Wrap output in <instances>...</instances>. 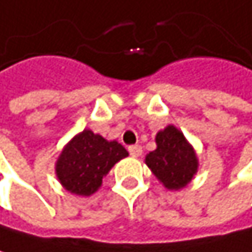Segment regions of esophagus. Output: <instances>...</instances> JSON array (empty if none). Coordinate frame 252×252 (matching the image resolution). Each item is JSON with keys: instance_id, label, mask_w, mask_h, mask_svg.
<instances>
[{"instance_id": "34e87169", "label": "esophagus", "mask_w": 252, "mask_h": 252, "mask_svg": "<svg viewBox=\"0 0 252 252\" xmlns=\"http://www.w3.org/2000/svg\"><path fill=\"white\" fill-rule=\"evenodd\" d=\"M128 152H130V155H131V157L137 158V157H140V155H142V146H139V145H133V146H130V148H128Z\"/></svg>"}]
</instances>
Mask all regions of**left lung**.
Returning <instances> with one entry per match:
<instances>
[{"label": "left lung", "instance_id": "left-lung-1", "mask_svg": "<svg viewBox=\"0 0 252 252\" xmlns=\"http://www.w3.org/2000/svg\"><path fill=\"white\" fill-rule=\"evenodd\" d=\"M157 149L146 155V165L170 190L183 189L198 171L195 149L174 125L157 134Z\"/></svg>", "mask_w": 252, "mask_h": 252}]
</instances>
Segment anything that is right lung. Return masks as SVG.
<instances>
[{"label":"right lung","instance_id":"obj_1","mask_svg":"<svg viewBox=\"0 0 252 252\" xmlns=\"http://www.w3.org/2000/svg\"><path fill=\"white\" fill-rule=\"evenodd\" d=\"M125 157L128 152L116 140L107 142L91 130H84L62 151L56 162V174L70 193L90 196L101 186L110 168Z\"/></svg>","mask_w":252,"mask_h":252}]
</instances>
